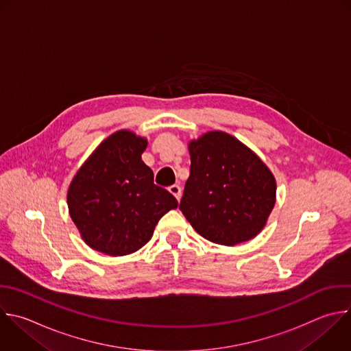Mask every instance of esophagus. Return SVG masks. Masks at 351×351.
I'll list each match as a JSON object with an SVG mask.
<instances>
[{
	"instance_id": "obj_1",
	"label": "esophagus",
	"mask_w": 351,
	"mask_h": 351,
	"mask_svg": "<svg viewBox=\"0 0 351 351\" xmlns=\"http://www.w3.org/2000/svg\"><path fill=\"white\" fill-rule=\"evenodd\" d=\"M169 191L176 197V199H180V195H182V189H180V186L173 184V186L169 187Z\"/></svg>"
}]
</instances>
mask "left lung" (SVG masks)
I'll list each match as a JSON object with an SVG mask.
<instances>
[{"mask_svg": "<svg viewBox=\"0 0 351 351\" xmlns=\"http://www.w3.org/2000/svg\"><path fill=\"white\" fill-rule=\"evenodd\" d=\"M191 165L179 209L204 239L236 245L254 239L276 202V179L236 138L208 132L189 146Z\"/></svg>", "mask_w": 351, "mask_h": 351, "instance_id": "8db88e82", "label": "left lung"}]
</instances>
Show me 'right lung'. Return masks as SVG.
Masks as SVG:
<instances>
[{
	"instance_id": "right-lung-1",
	"label": "right lung",
	"mask_w": 351,
	"mask_h": 351,
	"mask_svg": "<svg viewBox=\"0 0 351 351\" xmlns=\"http://www.w3.org/2000/svg\"><path fill=\"white\" fill-rule=\"evenodd\" d=\"M145 138L119 131L107 138L74 176L67 204L84 241L110 256L141 250L158 220L178 199L154 184L153 171L142 161Z\"/></svg>"
}]
</instances>
